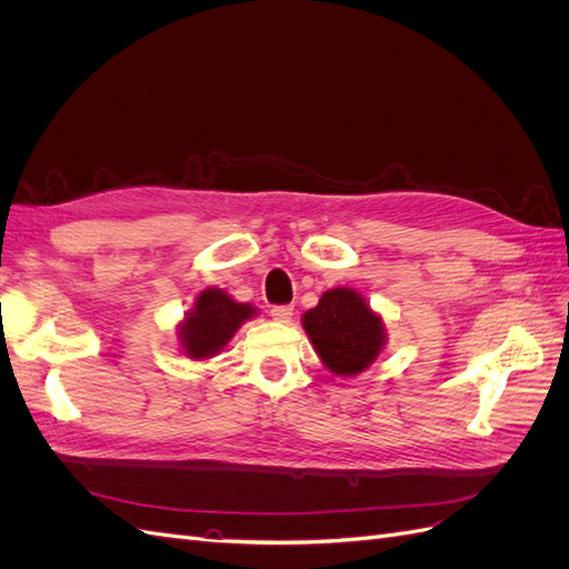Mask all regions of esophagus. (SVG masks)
Masks as SVG:
<instances>
[{
    "instance_id": "obj_1",
    "label": "esophagus",
    "mask_w": 569,
    "mask_h": 569,
    "mask_svg": "<svg viewBox=\"0 0 569 569\" xmlns=\"http://www.w3.org/2000/svg\"><path fill=\"white\" fill-rule=\"evenodd\" d=\"M270 316H272V320H278V322H289L291 316H295V308H291V306H272Z\"/></svg>"
}]
</instances>
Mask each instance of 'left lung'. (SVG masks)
Segmentation results:
<instances>
[{
	"label": "left lung",
	"instance_id": "8db88e82",
	"mask_svg": "<svg viewBox=\"0 0 569 569\" xmlns=\"http://www.w3.org/2000/svg\"><path fill=\"white\" fill-rule=\"evenodd\" d=\"M301 325L322 366L339 377L368 370L387 347L385 318L351 287L327 289Z\"/></svg>",
	"mask_w": 569,
	"mask_h": 569
}]
</instances>
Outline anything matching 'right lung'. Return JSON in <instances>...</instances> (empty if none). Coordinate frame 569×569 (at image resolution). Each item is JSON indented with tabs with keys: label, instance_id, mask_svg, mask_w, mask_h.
Returning <instances> with one entry per match:
<instances>
[{
	"label": "right lung",
	"instance_id": "right-lung-1",
	"mask_svg": "<svg viewBox=\"0 0 569 569\" xmlns=\"http://www.w3.org/2000/svg\"><path fill=\"white\" fill-rule=\"evenodd\" d=\"M256 313V306L234 301L226 289H203L178 322V347L187 358L209 360L226 349L239 327Z\"/></svg>",
	"mask_w": 569,
	"mask_h": 569
}]
</instances>
